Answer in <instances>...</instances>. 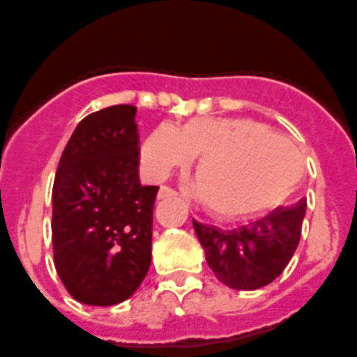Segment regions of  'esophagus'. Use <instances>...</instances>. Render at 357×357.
Masks as SVG:
<instances>
[{
	"label": "esophagus",
	"instance_id": "esophagus-1",
	"mask_svg": "<svg viewBox=\"0 0 357 357\" xmlns=\"http://www.w3.org/2000/svg\"><path fill=\"white\" fill-rule=\"evenodd\" d=\"M176 195H178V192L174 188H171V186H162L158 192V199H169L176 197Z\"/></svg>",
	"mask_w": 357,
	"mask_h": 357
}]
</instances>
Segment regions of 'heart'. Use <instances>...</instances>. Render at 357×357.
Returning <instances> with one entry per match:
<instances>
[{
  "mask_svg": "<svg viewBox=\"0 0 357 357\" xmlns=\"http://www.w3.org/2000/svg\"><path fill=\"white\" fill-rule=\"evenodd\" d=\"M199 156L195 178L204 206L225 220L246 218L273 208L299 185L298 149L250 119L195 118L172 128L162 125L142 146L149 176L162 179Z\"/></svg>",
  "mask_w": 357,
  "mask_h": 357,
  "instance_id": "heart-1",
  "label": "heart"
}]
</instances>
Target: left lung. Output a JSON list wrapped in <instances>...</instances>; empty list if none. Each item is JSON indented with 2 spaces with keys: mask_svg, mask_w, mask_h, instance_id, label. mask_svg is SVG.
Here are the masks:
<instances>
[{
  "mask_svg": "<svg viewBox=\"0 0 357 357\" xmlns=\"http://www.w3.org/2000/svg\"><path fill=\"white\" fill-rule=\"evenodd\" d=\"M305 213L306 202L299 201L234 231L195 220L194 229L216 278L231 289L255 291L271 284L289 264L299 245Z\"/></svg>",
  "mask_w": 357,
  "mask_h": 357,
  "instance_id": "obj_1",
  "label": "left lung"
}]
</instances>
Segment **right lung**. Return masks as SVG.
Instances as JSON below:
<instances>
[{
    "instance_id": "1",
    "label": "right lung",
    "mask_w": 357,
    "mask_h": 357,
    "mask_svg": "<svg viewBox=\"0 0 357 357\" xmlns=\"http://www.w3.org/2000/svg\"><path fill=\"white\" fill-rule=\"evenodd\" d=\"M133 105L86 116L65 146L52 186V252L73 299L112 306L128 299L151 264L158 186L139 181Z\"/></svg>"
}]
</instances>
